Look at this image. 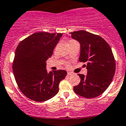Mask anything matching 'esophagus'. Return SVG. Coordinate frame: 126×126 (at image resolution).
Instances as JSON below:
<instances>
[{
    "mask_svg": "<svg viewBox=\"0 0 126 126\" xmlns=\"http://www.w3.org/2000/svg\"><path fill=\"white\" fill-rule=\"evenodd\" d=\"M72 72H67V75H69V76H70V75H72Z\"/></svg>",
    "mask_w": 126,
    "mask_h": 126,
    "instance_id": "1",
    "label": "esophagus"
}]
</instances>
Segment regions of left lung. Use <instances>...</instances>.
Listing matches in <instances>:
<instances>
[{
	"label": "left lung",
	"instance_id": "left-lung-1",
	"mask_svg": "<svg viewBox=\"0 0 126 126\" xmlns=\"http://www.w3.org/2000/svg\"><path fill=\"white\" fill-rule=\"evenodd\" d=\"M71 37L80 44V62H86L87 74H78L80 82L74 87L77 95L94 98L102 94L112 80L116 61L111 48L101 36L85 31L70 33Z\"/></svg>",
	"mask_w": 126,
	"mask_h": 126
}]
</instances>
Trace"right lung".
<instances>
[{"label": "right lung", "mask_w": 126, "mask_h": 126, "mask_svg": "<svg viewBox=\"0 0 126 126\" xmlns=\"http://www.w3.org/2000/svg\"><path fill=\"white\" fill-rule=\"evenodd\" d=\"M62 34L36 32L25 38L17 46L12 69L18 88L32 101L44 102L58 93L60 82L65 79L64 70L47 72L46 61Z\"/></svg>", "instance_id": "1"}]
</instances>
